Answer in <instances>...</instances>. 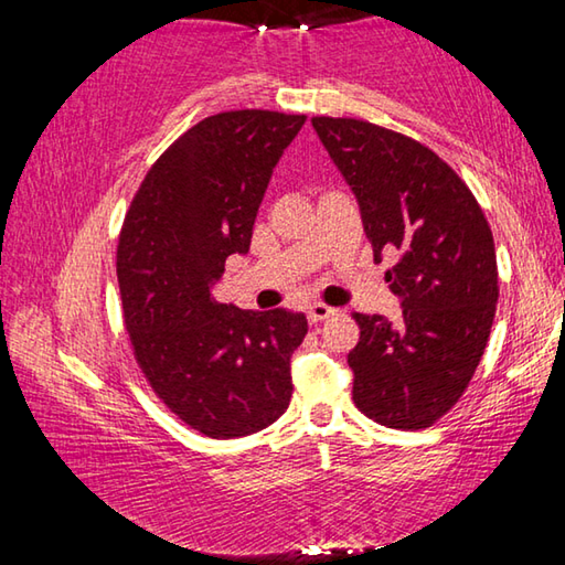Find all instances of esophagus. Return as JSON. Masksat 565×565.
I'll return each mask as SVG.
<instances>
[{
	"instance_id": "1",
	"label": "esophagus",
	"mask_w": 565,
	"mask_h": 565,
	"mask_svg": "<svg viewBox=\"0 0 565 565\" xmlns=\"http://www.w3.org/2000/svg\"><path fill=\"white\" fill-rule=\"evenodd\" d=\"M309 321L311 323H321V321H327L329 317H333V313H337V309H331V306H327V303H311L309 306Z\"/></svg>"
}]
</instances>
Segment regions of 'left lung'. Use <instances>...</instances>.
<instances>
[{
	"label": "left lung",
	"mask_w": 565,
	"mask_h": 565,
	"mask_svg": "<svg viewBox=\"0 0 565 565\" xmlns=\"http://www.w3.org/2000/svg\"><path fill=\"white\" fill-rule=\"evenodd\" d=\"M313 129L359 199L363 232L396 254L386 271L401 321L351 313L361 337L349 353L353 404L398 431H420L471 384L491 337L499 264L473 191L420 141L379 124L313 117Z\"/></svg>",
	"instance_id": "left-lung-1"
}]
</instances>
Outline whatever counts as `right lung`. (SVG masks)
I'll return each instance as SVG.
<instances>
[{
	"instance_id": "obj_1",
	"label": "right lung",
	"mask_w": 565,
	"mask_h": 565,
	"mask_svg": "<svg viewBox=\"0 0 565 565\" xmlns=\"http://www.w3.org/2000/svg\"><path fill=\"white\" fill-rule=\"evenodd\" d=\"M303 121L269 109L202 119L151 164L124 216L117 279L134 359L161 404L209 438L256 434L289 408V361L309 321L228 309L212 281L248 252L271 171Z\"/></svg>"
}]
</instances>
